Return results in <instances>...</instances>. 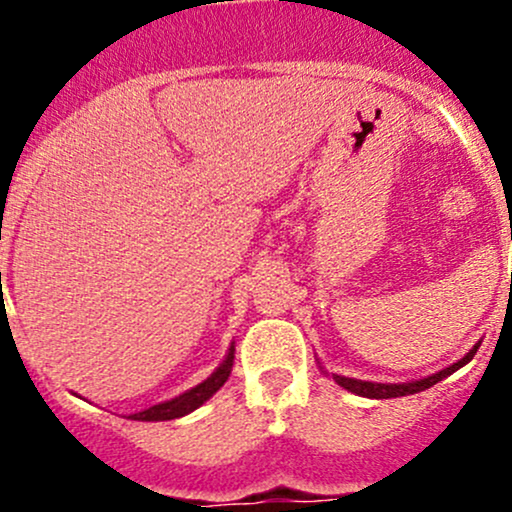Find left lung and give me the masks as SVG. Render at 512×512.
<instances>
[{"label": "left lung", "instance_id": "obj_1", "mask_svg": "<svg viewBox=\"0 0 512 512\" xmlns=\"http://www.w3.org/2000/svg\"><path fill=\"white\" fill-rule=\"evenodd\" d=\"M479 344H474L472 349H469V354H464L460 361L452 363V366L438 370V373L428 375V378H421V380H411V383H368V380H356V378H344V375H332L334 383L342 385L344 390L354 392L358 397H370V399H390V397H404V395H416V392H424L428 387H433L436 383H440L443 378H448V375L455 373V370H460L462 366H467L469 361H472L474 354H477Z\"/></svg>", "mask_w": 512, "mask_h": 512}]
</instances>
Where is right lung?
<instances>
[{"mask_svg":"<svg viewBox=\"0 0 512 512\" xmlns=\"http://www.w3.org/2000/svg\"><path fill=\"white\" fill-rule=\"evenodd\" d=\"M233 354H236V349H233V344H231V349H228V354H226V358H223L221 366L216 368L214 373L204 380V383L192 387V390L182 392L180 397H173V399H168V402L154 404V407L137 411V414H132L129 419H134V421H170V419H180V416L190 414V411L202 407V404L207 402L211 395H216V392L221 390L223 383L228 380V375H231L233 358H236Z\"/></svg>","mask_w":512,"mask_h":512,"instance_id":"obj_1","label":"right lung"}]
</instances>
